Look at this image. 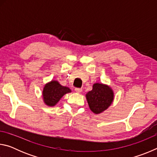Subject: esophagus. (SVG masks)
<instances>
[{
    "mask_svg": "<svg viewBox=\"0 0 157 157\" xmlns=\"http://www.w3.org/2000/svg\"><path fill=\"white\" fill-rule=\"evenodd\" d=\"M75 91L77 93H80V92H82V88H75Z\"/></svg>",
    "mask_w": 157,
    "mask_h": 157,
    "instance_id": "obj_1",
    "label": "esophagus"
}]
</instances>
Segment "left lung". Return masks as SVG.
<instances>
[{
  "mask_svg": "<svg viewBox=\"0 0 157 157\" xmlns=\"http://www.w3.org/2000/svg\"><path fill=\"white\" fill-rule=\"evenodd\" d=\"M86 95L89 108L96 114L107 109L113 100V92L110 87L98 83L94 84Z\"/></svg>",
  "mask_w": 157,
  "mask_h": 157,
  "instance_id": "obj_1",
  "label": "left lung"
}]
</instances>
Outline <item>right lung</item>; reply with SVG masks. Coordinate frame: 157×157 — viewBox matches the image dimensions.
Instances as JSON below:
<instances>
[{
  "label": "right lung",
  "mask_w": 157,
  "mask_h": 157,
  "mask_svg": "<svg viewBox=\"0 0 157 157\" xmlns=\"http://www.w3.org/2000/svg\"><path fill=\"white\" fill-rule=\"evenodd\" d=\"M71 91L68 87L63 86L57 81H51L45 85L43 91L44 102L47 105L55 106L63 95Z\"/></svg>",
  "instance_id": "right-lung-1"
}]
</instances>
